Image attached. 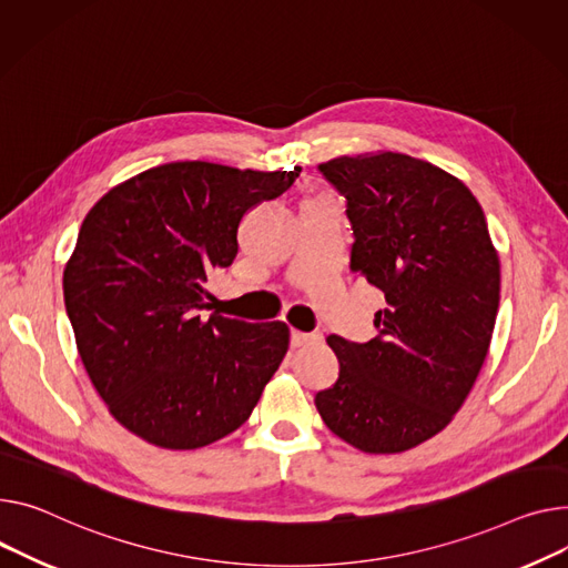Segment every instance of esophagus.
<instances>
[{"instance_id":"obj_1","label":"esophagus","mask_w":568,"mask_h":568,"mask_svg":"<svg viewBox=\"0 0 568 568\" xmlns=\"http://www.w3.org/2000/svg\"><path fill=\"white\" fill-rule=\"evenodd\" d=\"M322 339H324V335H322L320 331H311V333H306V331H292V333H290V343H292V347L320 345Z\"/></svg>"}]
</instances>
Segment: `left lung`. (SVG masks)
I'll return each instance as SVG.
<instances>
[{
  "label": "left lung",
  "instance_id": "obj_1",
  "mask_svg": "<svg viewBox=\"0 0 568 568\" xmlns=\"http://www.w3.org/2000/svg\"><path fill=\"white\" fill-rule=\"evenodd\" d=\"M347 203L349 270L382 290L369 343L328 335L337 382L315 395L324 425L369 455L436 436L468 397L500 304V260L470 189L399 153L317 166Z\"/></svg>",
  "mask_w": 568,
  "mask_h": 568
}]
</instances>
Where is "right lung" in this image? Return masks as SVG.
<instances>
[{
	"label": "right lung",
	"instance_id": "1",
	"mask_svg": "<svg viewBox=\"0 0 568 568\" xmlns=\"http://www.w3.org/2000/svg\"><path fill=\"white\" fill-rule=\"evenodd\" d=\"M296 178L173 162L87 214L63 272L65 313L95 390L132 434L196 449L246 423L290 331L207 315V281L233 264L242 216Z\"/></svg>",
	"mask_w": 568,
	"mask_h": 568
}]
</instances>
